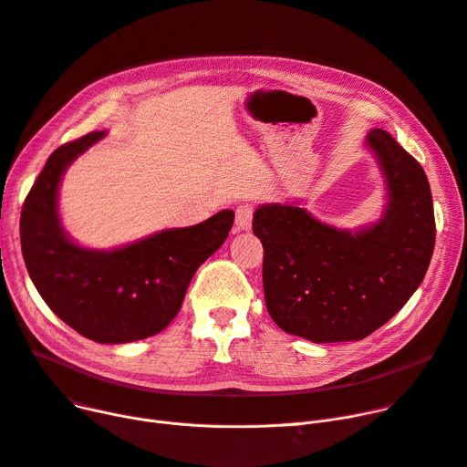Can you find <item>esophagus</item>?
<instances>
[{"label": "esophagus", "instance_id": "1", "mask_svg": "<svg viewBox=\"0 0 467 467\" xmlns=\"http://www.w3.org/2000/svg\"><path fill=\"white\" fill-rule=\"evenodd\" d=\"M254 222V206L252 204H242L236 208V217H234V225L236 231H250Z\"/></svg>", "mask_w": 467, "mask_h": 467}]
</instances>
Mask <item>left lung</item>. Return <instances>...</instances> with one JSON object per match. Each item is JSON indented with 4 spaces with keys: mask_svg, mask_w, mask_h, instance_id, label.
Returning <instances> with one entry per match:
<instances>
[{
    "mask_svg": "<svg viewBox=\"0 0 467 467\" xmlns=\"http://www.w3.org/2000/svg\"><path fill=\"white\" fill-rule=\"evenodd\" d=\"M364 142L385 178L379 222L337 229L295 202L261 204L254 213L268 314L314 344L362 339L383 327L422 284L436 244L419 161L383 130L368 131Z\"/></svg>",
    "mask_w": 467,
    "mask_h": 467,
    "instance_id": "left-lung-1",
    "label": "left lung"
}]
</instances>
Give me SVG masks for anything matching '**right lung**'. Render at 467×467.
Masks as SVG:
<instances>
[{"label":"right lung","mask_w":467,"mask_h":467,"mask_svg":"<svg viewBox=\"0 0 467 467\" xmlns=\"http://www.w3.org/2000/svg\"><path fill=\"white\" fill-rule=\"evenodd\" d=\"M107 133L59 146L29 190L20 244L31 282L52 312L98 344H130L161 332L180 312L197 268L223 245L234 222L222 210L206 222L165 229L114 250H89L61 227V176Z\"/></svg>","instance_id":"obj_1"}]
</instances>
